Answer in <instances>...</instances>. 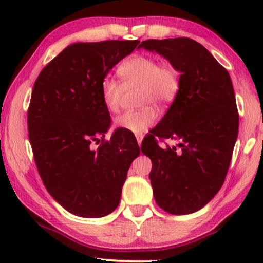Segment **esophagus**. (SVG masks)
<instances>
[{"label": "esophagus", "mask_w": 263, "mask_h": 263, "mask_svg": "<svg viewBox=\"0 0 263 263\" xmlns=\"http://www.w3.org/2000/svg\"><path fill=\"white\" fill-rule=\"evenodd\" d=\"M136 140H137V143L141 146L142 140H143V135H142V134H137V135H136Z\"/></svg>", "instance_id": "34e87169"}]
</instances>
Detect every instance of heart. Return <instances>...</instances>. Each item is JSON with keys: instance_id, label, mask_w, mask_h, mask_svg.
Listing matches in <instances>:
<instances>
[{"instance_id": "heart-1", "label": "heart", "mask_w": 263, "mask_h": 263, "mask_svg": "<svg viewBox=\"0 0 263 263\" xmlns=\"http://www.w3.org/2000/svg\"><path fill=\"white\" fill-rule=\"evenodd\" d=\"M121 81L105 78L101 81L100 91L105 107L110 112H117L121 106L125 89L141 86L142 104H168L176 99L180 89V74L170 62H158L153 55L136 54L126 59L117 69ZM158 119L153 106L140 110L126 111L115 119V127L132 134H141L149 128Z\"/></svg>"}]
</instances>
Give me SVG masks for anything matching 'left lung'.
Returning a JSON list of instances; mask_svg holds the SVG:
<instances>
[{
	"mask_svg": "<svg viewBox=\"0 0 263 263\" xmlns=\"http://www.w3.org/2000/svg\"><path fill=\"white\" fill-rule=\"evenodd\" d=\"M170 60L180 73V89L142 152L156 203L173 215L200 210L224 183L238 132V112L228 70L190 38L147 39L138 45ZM174 139L162 149L155 137Z\"/></svg>",
	"mask_w": 263,
	"mask_h": 263,
	"instance_id": "left-lung-1",
	"label": "left lung"
}]
</instances>
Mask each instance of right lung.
Here are the masks:
<instances>
[{
  "label": "right lung",
  "mask_w": 263,
  "mask_h": 263,
  "mask_svg": "<svg viewBox=\"0 0 263 263\" xmlns=\"http://www.w3.org/2000/svg\"><path fill=\"white\" fill-rule=\"evenodd\" d=\"M140 41L68 45L44 66L32 90L27 122L43 184L58 203L81 218H101L119 206L137 141L119 129L110 140V112L100 85ZM93 143H101L93 149Z\"/></svg>",
  "instance_id": "obj_1"
}]
</instances>
